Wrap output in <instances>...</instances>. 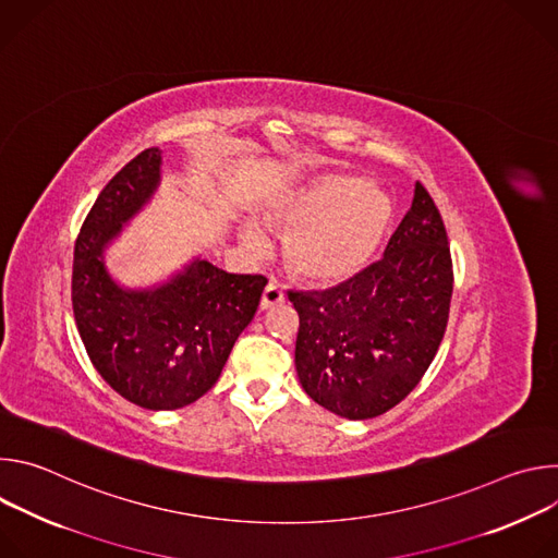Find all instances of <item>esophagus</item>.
I'll return each instance as SVG.
<instances>
[{"label": "esophagus", "instance_id": "1", "mask_svg": "<svg viewBox=\"0 0 558 558\" xmlns=\"http://www.w3.org/2000/svg\"><path fill=\"white\" fill-rule=\"evenodd\" d=\"M284 300V291L282 287L276 282V280H269L265 291H263V298H260V308H269L274 304H280Z\"/></svg>", "mask_w": 558, "mask_h": 558}]
</instances>
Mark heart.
<instances>
[{"label":"heart","instance_id":"b5f03b06","mask_svg":"<svg viewBox=\"0 0 558 558\" xmlns=\"http://www.w3.org/2000/svg\"><path fill=\"white\" fill-rule=\"evenodd\" d=\"M265 220L287 233L284 258L298 276L333 284L353 278L373 260L392 222V205L366 179L329 172L280 196ZM241 238L256 254L267 245L254 222L243 227Z\"/></svg>","mask_w":558,"mask_h":558}]
</instances>
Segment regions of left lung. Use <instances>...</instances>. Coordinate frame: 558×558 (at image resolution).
Masks as SVG:
<instances>
[{"instance_id": "obj_1", "label": "left lung", "mask_w": 558, "mask_h": 558, "mask_svg": "<svg viewBox=\"0 0 558 558\" xmlns=\"http://www.w3.org/2000/svg\"><path fill=\"white\" fill-rule=\"evenodd\" d=\"M452 258L441 214L417 183L384 258L327 291H289L300 329L295 371L313 402L371 420L420 384L444 340Z\"/></svg>"}]
</instances>
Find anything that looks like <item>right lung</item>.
I'll return each instance as SVG.
<instances>
[{
	"label": "right lung",
	"mask_w": 558,
	"mask_h": 558,
	"mask_svg": "<svg viewBox=\"0 0 558 558\" xmlns=\"http://www.w3.org/2000/svg\"><path fill=\"white\" fill-rule=\"evenodd\" d=\"M158 179L161 151L143 149L95 201L74 243L72 311L90 362L121 397L147 411H174L216 384L267 278L194 260L163 287L121 289L104 267V250Z\"/></svg>",
	"instance_id": "add662e5"
}]
</instances>
